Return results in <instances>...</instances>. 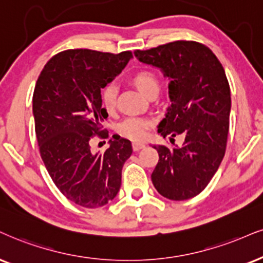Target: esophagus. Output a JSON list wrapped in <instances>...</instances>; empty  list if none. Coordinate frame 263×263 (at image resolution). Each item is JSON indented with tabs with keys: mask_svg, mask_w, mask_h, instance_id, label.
I'll return each mask as SVG.
<instances>
[{
	"mask_svg": "<svg viewBox=\"0 0 263 263\" xmlns=\"http://www.w3.org/2000/svg\"><path fill=\"white\" fill-rule=\"evenodd\" d=\"M142 147H145V145L142 144V142H139V141H134V142H133V150H134V151L141 150Z\"/></svg>",
	"mask_w": 263,
	"mask_h": 263,
	"instance_id": "esophagus-1",
	"label": "esophagus"
}]
</instances>
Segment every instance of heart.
Listing matches in <instances>:
<instances>
[{"instance_id": "1", "label": "heart", "mask_w": 263, "mask_h": 263, "mask_svg": "<svg viewBox=\"0 0 263 263\" xmlns=\"http://www.w3.org/2000/svg\"><path fill=\"white\" fill-rule=\"evenodd\" d=\"M133 85L140 91L142 95L148 96L151 92L157 91L160 89V82L156 74L151 70L141 69L133 74L130 78ZM117 101V89L115 85H107L101 91V103L108 112L115 109ZM151 126V122L142 118H128L122 122L118 126L119 134L123 137L133 139V140H140L146 135L147 129Z\"/></svg>"}]
</instances>
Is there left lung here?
<instances>
[{"mask_svg":"<svg viewBox=\"0 0 263 263\" xmlns=\"http://www.w3.org/2000/svg\"><path fill=\"white\" fill-rule=\"evenodd\" d=\"M134 54L170 79L172 103L158 134L184 137L181 146H154L160 158L152 183L166 199H191L207 186L226 154L232 107L226 72L215 53L195 41H174Z\"/></svg>","mask_w":263,"mask_h":263,"instance_id":"left-lung-1","label":"left lung"}]
</instances>
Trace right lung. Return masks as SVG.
I'll return each instance as SVG.
<instances>
[{"label": "right lung", "instance_id": "add662e5", "mask_svg": "<svg viewBox=\"0 0 263 263\" xmlns=\"http://www.w3.org/2000/svg\"><path fill=\"white\" fill-rule=\"evenodd\" d=\"M132 58L129 51H63L48 61L35 85L32 115L42 161L61 193L85 209L115 199L123 166L133 152L132 142L117 134L103 154L90 150L93 135L108 137L102 129L108 113L102 107L101 89Z\"/></svg>", "mask_w": 263, "mask_h": 263}]
</instances>
